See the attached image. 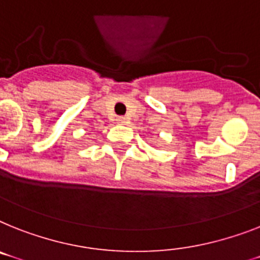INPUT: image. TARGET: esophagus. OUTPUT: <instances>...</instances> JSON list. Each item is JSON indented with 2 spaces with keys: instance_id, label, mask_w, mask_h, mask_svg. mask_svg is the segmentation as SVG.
Here are the masks:
<instances>
[{
  "instance_id": "34e87169",
  "label": "esophagus",
  "mask_w": 260,
  "mask_h": 260,
  "mask_svg": "<svg viewBox=\"0 0 260 260\" xmlns=\"http://www.w3.org/2000/svg\"><path fill=\"white\" fill-rule=\"evenodd\" d=\"M117 122L119 123V125H126V123H128L127 118H125V117H118Z\"/></svg>"
}]
</instances>
